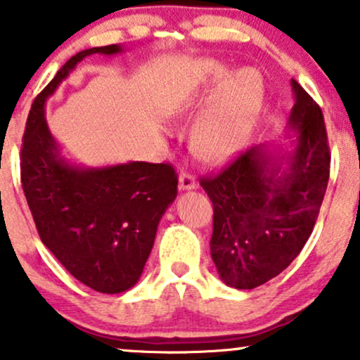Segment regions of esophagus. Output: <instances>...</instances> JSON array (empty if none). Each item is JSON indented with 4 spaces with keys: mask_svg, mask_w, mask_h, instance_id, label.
I'll return each instance as SVG.
<instances>
[{
    "mask_svg": "<svg viewBox=\"0 0 360 360\" xmlns=\"http://www.w3.org/2000/svg\"><path fill=\"white\" fill-rule=\"evenodd\" d=\"M197 188V183H195V177L188 172H181L179 176V190H195Z\"/></svg>",
    "mask_w": 360,
    "mask_h": 360,
    "instance_id": "34e87169",
    "label": "esophagus"
}]
</instances>
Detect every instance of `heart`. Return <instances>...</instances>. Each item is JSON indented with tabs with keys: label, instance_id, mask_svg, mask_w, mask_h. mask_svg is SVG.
<instances>
[{
	"label": "heart",
	"instance_id": "1",
	"mask_svg": "<svg viewBox=\"0 0 360 360\" xmlns=\"http://www.w3.org/2000/svg\"><path fill=\"white\" fill-rule=\"evenodd\" d=\"M202 85H216L226 76V68L219 63H203L197 69ZM263 103V82L259 75L250 69L231 76L191 132V148L195 155L207 162H223L237 155L248 144L250 130L259 115ZM200 96H188L184 99V115H193L200 110Z\"/></svg>",
	"mask_w": 360,
	"mask_h": 360
}]
</instances>
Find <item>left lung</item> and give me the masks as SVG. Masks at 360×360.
Here are the masks:
<instances>
[{"label":"left lung","instance_id":"left-lung-1","mask_svg":"<svg viewBox=\"0 0 360 360\" xmlns=\"http://www.w3.org/2000/svg\"><path fill=\"white\" fill-rule=\"evenodd\" d=\"M291 85L292 153L277 157L259 144L200 179L214 209L210 256L230 288L254 289L284 271L310 238L324 200L331 167L324 116L296 79Z\"/></svg>","mask_w":360,"mask_h":360}]
</instances>
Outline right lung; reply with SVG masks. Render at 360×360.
Here are the masks:
<instances>
[{"mask_svg":"<svg viewBox=\"0 0 360 360\" xmlns=\"http://www.w3.org/2000/svg\"><path fill=\"white\" fill-rule=\"evenodd\" d=\"M118 52L122 46L108 45L72 56L32 103L20 150V181L39 238L72 277L106 294L139 281L160 219L177 197V174L169 163L72 165L50 134L45 103L79 60Z\"/></svg>","mask_w":360,"mask_h":360,"instance_id":"right-lung-1","label":"right lung"}]
</instances>
